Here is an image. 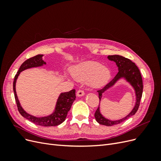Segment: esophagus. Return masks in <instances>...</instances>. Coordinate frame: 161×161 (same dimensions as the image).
Here are the masks:
<instances>
[{
	"label": "esophagus",
	"mask_w": 161,
	"mask_h": 161,
	"mask_svg": "<svg viewBox=\"0 0 161 161\" xmlns=\"http://www.w3.org/2000/svg\"><path fill=\"white\" fill-rule=\"evenodd\" d=\"M85 95V91L82 89H79L76 92V96L78 97H82Z\"/></svg>",
	"instance_id": "obj_1"
}]
</instances>
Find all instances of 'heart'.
<instances>
[{
  "mask_svg": "<svg viewBox=\"0 0 161 161\" xmlns=\"http://www.w3.org/2000/svg\"><path fill=\"white\" fill-rule=\"evenodd\" d=\"M71 73L77 81L88 80L89 84L95 88L104 86L111 78L109 69L95 61H85L73 66Z\"/></svg>",
  "mask_w": 161,
  "mask_h": 161,
  "instance_id": "1",
  "label": "heart"
}]
</instances>
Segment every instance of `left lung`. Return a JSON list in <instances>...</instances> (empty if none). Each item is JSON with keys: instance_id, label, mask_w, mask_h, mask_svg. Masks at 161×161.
<instances>
[{"instance_id": "left-lung-1", "label": "left lung", "mask_w": 161, "mask_h": 161, "mask_svg": "<svg viewBox=\"0 0 161 161\" xmlns=\"http://www.w3.org/2000/svg\"><path fill=\"white\" fill-rule=\"evenodd\" d=\"M108 58L110 60L114 61L116 63L117 66L118 67L119 71L118 72V74L115 75V76L109 82V83L107 84L103 89L97 91V92H99V102L101 101L102 93H103L105 90L109 89L110 86H113L115 84V82L121 77L125 78V79L127 80L131 85V86L134 87L136 95V103L133 110L123 119H121L117 121H111L105 118L100 113L99 105L98 108H97L95 113V118L97 121L101 125L111 126L123 122V121L128 119L136 113V111H138L139 108L140 99L142 98L143 91V83L142 76H141L140 70L138 69V66H136L132 61H131L128 58H126L119 55L108 56Z\"/></svg>"}]
</instances>
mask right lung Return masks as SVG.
Listing matches in <instances>:
<instances>
[{"label":"right lung","mask_w":161,"mask_h":161,"mask_svg":"<svg viewBox=\"0 0 161 161\" xmlns=\"http://www.w3.org/2000/svg\"><path fill=\"white\" fill-rule=\"evenodd\" d=\"M42 56L43 55L38 54L37 56L29 58V59L24 62L20 66V68H19L17 74L14 76V79L13 81V91L14 95V99H15L19 112L25 118L30 120L31 122L36 125L45 126V127H48V126H56L60 125L66 119L68 112L70 109L72 104L76 99L75 89H72L69 92L61 93L59 98L58 99L55 111L50 115L47 117H43V118H37V117L33 116L26 113L21 108L20 103H19V101L16 93L15 84L19 75L20 74V72L23 70L30 69V68L37 67L42 66L43 64H45L46 62H44V61L42 60Z\"/></svg>","instance_id":"obj_1"}]
</instances>
